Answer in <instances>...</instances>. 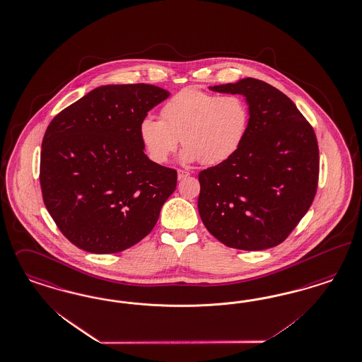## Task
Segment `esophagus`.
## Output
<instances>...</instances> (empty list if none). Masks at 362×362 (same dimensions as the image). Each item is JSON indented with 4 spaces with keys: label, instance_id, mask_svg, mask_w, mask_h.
<instances>
[{
    "label": "esophagus",
    "instance_id": "obj_1",
    "mask_svg": "<svg viewBox=\"0 0 362 362\" xmlns=\"http://www.w3.org/2000/svg\"><path fill=\"white\" fill-rule=\"evenodd\" d=\"M177 173H178V180H180V181L185 180L187 177H189V175H190V173H189V172H187V170H182V169H178V172H177Z\"/></svg>",
    "mask_w": 362,
    "mask_h": 362
}]
</instances>
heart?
<instances>
[{
  "label": "heart",
  "instance_id": "1",
  "mask_svg": "<svg viewBox=\"0 0 362 362\" xmlns=\"http://www.w3.org/2000/svg\"><path fill=\"white\" fill-rule=\"evenodd\" d=\"M161 117H146L139 124L141 141L151 161L165 163L181 141L184 161L217 165L240 148L251 111L240 95L218 96L187 87L163 105Z\"/></svg>",
  "mask_w": 362,
  "mask_h": 362
}]
</instances>
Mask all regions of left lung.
Instances as JSON below:
<instances>
[{"mask_svg": "<svg viewBox=\"0 0 362 362\" xmlns=\"http://www.w3.org/2000/svg\"><path fill=\"white\" fill-rule=\"evenodd\" d=\"M211 90L244 95L251 118L238 151L199 175L201 220L230 248L275 247L294 230L317 193L314 129L288 96L266 81L247 78Z\"/></svg>", "mask_w": 362, "mask_h": 362, "instance_id": "8db88e82", "label": "left lung"}]
</instances>
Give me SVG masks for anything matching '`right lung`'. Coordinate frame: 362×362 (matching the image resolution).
I'll list each match as a JSON object with an SVG mask.
<instances>
[{"mask_svg": "<svg viewBox=\"0 0 362 362\" xmlns=\"http://www.w3.org/2000/svg\"><path fill=\"white\" fill-rule=\"evenodd\" d=\"M169 96L157 86L93 90L60 111L41 145L42 200L60 232L93 254L133 247L156 226L177 172L150 161L139 124Z\"/></svg>", "mask_w": 362, "mask_h": 362, "instance_id": "obj_1", "label": "right lung"}]
</instances>
